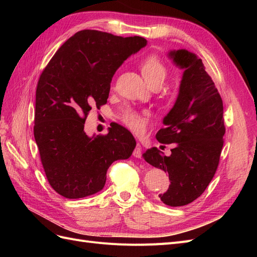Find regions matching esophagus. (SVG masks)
<instances>
[{
    "mask_svg": "<svg viewBox=\"0 0 257 257\" xmlns=\"http://www.w3.org/2000/svg\"><path fill=\"white\" fill-rule=\"evenodd\" d=\"M142 153H143V147L141 146V144H137L135 150L133 152V155L135 158L139 159V158H142Z\"/></svg>",
    "mask_w": 257,
    "mask_h": 257,
    "instance_id": "obj_1",
    "label": "esophagus"
}]
</instances>
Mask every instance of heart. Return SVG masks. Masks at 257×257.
<instances>
[{
	"label": "heart",
	"instance_id": "b5f03b06",
	"mask_svg": "<svg viewBox=\"0 0 257 257\" xmlns=\"http://www.w3.org/2000/svg\"><path fill=\"white\" fill-rule=\"evenodd\" d=\"M139 68H141L144 78L150 85L162 83L167 75L166 66L157 56L146 57L139 63ZM119 118L124 125L137 135H142L149 123V113L147 111L132 109V108L124 110Z\"/></svg>",
	"mask_w": 257,
	"mask_h": 257
}]
</instances>
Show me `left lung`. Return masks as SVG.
Wrapping results in <instances>:
<instances>
[{
	"mask_svg": "<svg viewBox=\"0 0 257 257\" xmlns=\"http://www.w3.org/2000/svg\"><path fill=\"white\" fill-rule=\"evenodd\" d=\"M183 68L174 107L157 133L161 144H175L169 157L158 148L148 149L143 158L150 165L168 173L169 188L160 194L167 206H185L205 192L216 172L225 134L223 102L203 61L185 49L168 53Z\"/></svg>",
	"mask_w": 257,
	"mask_h": 257,
	"instance_id": "8db88e82",
	"label": "left lung"
}]
</instances>
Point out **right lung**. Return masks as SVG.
<instances>
[{
  "label": "right lung",
  "instance_id": "1",
  "mask_svg": "<svg viewBox=\"0 0 257 257\" xmlns=\"http://www.w3.org/2000/svg\"><path fill=\"white\" fill-rule=\"evenodd\" d=\"M146 45L141 36L82 30L61 46L43 71L36 88L34 137L47 180L63 197L99 192L112 163L133 153L135 139L119 124L106 135L92 137L83 128L92 108L107 103L116 69Z\"/></svg>",
  "mask_w": 257,
  "mask_h": 257
}]
</instances>
